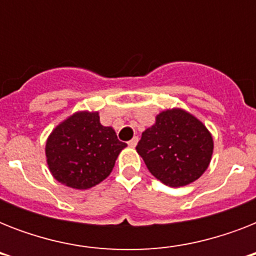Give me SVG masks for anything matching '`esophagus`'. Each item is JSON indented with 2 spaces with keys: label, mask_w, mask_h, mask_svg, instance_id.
I'll list each match as a JSON object with an SVG mask.
<instances>
[{
  "label": "esophagus",
  "mask_w": 256,
  "mask_h": 256,
  "mask_svg": "<svg viewBox=\"0 0 256 256\" xmlns=\"http://www.w3.org/2000/svg\"><path fill=\"white\" fill-rule=\"evenodd\" d=\"M136 144H138V136H134L132 140H130L128 142V146H130V148H136Z\"/></svg>",
  "instance_id": "34e87169"
}]
</instances>
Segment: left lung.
Masks as SVG:
<instances>
[{
	"mask_svg": "<svg viewBox=\"0 0 256 256\" xmlns=\"http://www.w3.org/2000/svg\"><path fill=\"white\" fill-rule=\"evenodd\" d=\"M212 148V136L206 126L182 108L160 112L136 144L148 171L171 187L196 180L208 168Z\"/></svg>",
	"mask_w": 256,
	"mask_h": 256,
	"instance_id": "left-lung-1",
	"label": "left lung"
}]
</instances>
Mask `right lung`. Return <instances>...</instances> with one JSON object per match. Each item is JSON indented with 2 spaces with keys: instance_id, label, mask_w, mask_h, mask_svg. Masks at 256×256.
<instances>
[{
  "instance_id": "1",
  "label": "right lung",
  "mask_w": 256,
  "mask_h": 256,
  "mask_svg": "<svg viewBox=\"0 0 256 256\" xmlns=\"http://www.w3.org/2000/svg\"><path fill=\"white\" fill-rule=\"evenodd\" d=\"M112 128L102 126L96 112H78L58 124L46 140V162L58 182L86 190L106 179L120 152Z\"/></svg>"
}]
</instances>
